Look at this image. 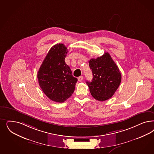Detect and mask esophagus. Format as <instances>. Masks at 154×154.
Returning a JSON list of instances; mask_svg holds the SVG:
<instances>
[{
    "mask_svg": "<svg viewBox=\"0 0 154 154\" xmlns=\"http://www.w3.org/2000/svg\"><path fill=\"white\" fill-rule=\"evenodd\" d=\"M83 76H80L78 78V80L79 81V82H82L83 80Z\"/></svg>",
    "mask_w": 154,
    "mask_h": 154,
    "instance_id": "1",
    "label": "esophagus"
}]
</instances>
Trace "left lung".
Returning a JSON list of instances; mask_svg holds the SVG:
<instances>
[{
  "label": "left lung",
  "mask_w": 154,
  "mask_h": 154,
  "mask_svg": "<svg viewBox=\"0 0 154 154\" xmlns=\"http://www.w3.org/2000/svg\"><path fill=\"white\" fill-rule=\"evenodd\" d=\"M94 76L92 82L87 81L89 91L94 99L104 101L111 98L121 82L118 66L108 53L89 61Z\"/></svg>",
  "instance_id": "obj_1"
}]
</instances>
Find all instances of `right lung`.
Masks as SVG:
<instances>
[{
	"label": "right lung",
	"instance_id": "right-lung-1",
	"mask_svg": "<svg viewBox=\"0 0 154 154\" xmlns=\"http://www.w3.org/2000/svg\"><path fill=\"white\" fill-rule=\"evenodd\" d=\"M68 50L63 44L54 45L46 55L37 73L40 87L50 99L63 103L74 92L78 79L65 63Z\"/></svg>",
	"mask_w": 154,
	"mask_h": 154
}]
</instances>
